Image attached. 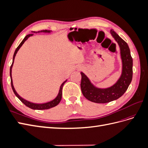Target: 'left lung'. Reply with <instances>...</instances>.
I'll return each instance as SVG.
<instances>
[{"label":"left lung","mask_w":148,"mask_h":148,"mask_svg":"<svg viewBox=\"0 0 148 148\" xmlns=\"http://www.w3.org/2000/svg\"><path fill=\"white\" fill-rule=\"evenodd\" d=\"M112 37L120 49L122 70L120 77L112 86L107 88L96 87L87 76L81 72V89L83 96L89 101L96 103H107L119 99L127 90L133 77V59L127 43L113 29L110 30Z\"/></svg>","instance_id":"1"}]
</instances>
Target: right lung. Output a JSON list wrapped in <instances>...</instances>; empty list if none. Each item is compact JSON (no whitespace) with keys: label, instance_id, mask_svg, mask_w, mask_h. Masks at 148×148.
<instances>
[{"label":"right lung","instance_id":"1","mask_svg":"<svg viewBox=\"0 0 148 148\" xmlns=\"http://www.w3.org/2000/svg\"><path fill=\"white\" fill-rule=\"evenodd\" d=\"M52 31H49V30H42L41 31H38V32H34V31H33L32 33H39V32H44V33H51ZM33 35V34H29L28 35H26V36L25 37V38L23 39V41H21V42L20 44V45L17 47V48L16 49V50L14 52V54H13V62H12V64L10 66V79H11V86H12V88L13 89V92L15 93V96L18 98V99L23 103V104L26 106L28 107L29 108H31L32 109L34 110H45V109H51L52 107H53L56 106L57 105H58L59 104V102L61 101L62 99V88H63V86L64 84H65V83H66V82L67 81V79H66L65 82H63L61 84V86L60 87V89H59V93H58V95L57 96V97L55 98L54 99H53L52 101H51L49 102H46V103H42V104H36V103H33V102H31L29 101H26L25 99H24L23 98H22L21 96H20L18 95V94L16 92V91H15V89L14 88V86H13V81H12V66L13 65V62H14V59H15V57L16 56V54L17 52L18 51V50L20 49V48L21 47V46L23 45L24 44V42L27 40L30 36H32Z\"/></svg>","mask_w":148,"mask_h":148}]
</instances>
